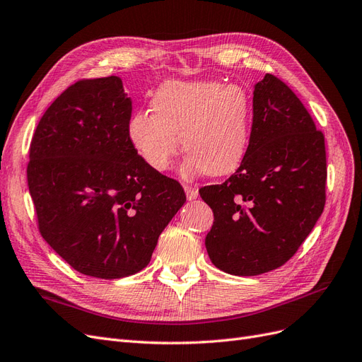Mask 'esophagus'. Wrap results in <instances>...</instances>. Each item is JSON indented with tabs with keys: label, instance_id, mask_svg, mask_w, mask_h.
<instances>
[{
	"label": "esophagus",
	"instance_id": "esophagus-1",
	"mask_svg": "<svg viewBox=\"0 0 362 362\" xmlns=\"http://www.w3.org/2000/svg\"><path fill=\"white\" fill-rule=\"evenodd\" d=\"M185 192H186V198H188V200H195L198 195V189L192 185H185Z\"/></svg>",
	"mask_w": 362,
	"mask_h": 362
}]
</instances>
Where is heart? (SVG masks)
<instances>
[{"instance_id":"heart-1","label":"heart","mask_w":362,"mask_h":362,"mask_svg":"<svg viewBox=\"0 0 362 362\" xmlns=\"http://www.w3.org/2000/svg\"><path fill=\"white\" fill-rule=\"evenodd\" d=\"M151 111L135 112L127 123L132 147L151 170L170 168L180 138L189 151L180 167L185 177L204 171L224 176L239 167L252 119L251 96L243 86L168 81L151 98Z\"/></svg>"}]
</instances>
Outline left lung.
I'll list each match as a JSON object with an SVG mask.
<instances>
[{"instance_id":"1","label":"left lung","mask_w":362,"mask_h":362,"mask_svg":"<svg viewBox=\"0 0 362 362\" xmlns=\"http://www.w3.org/2000/svg\"><path fill=\"white\" fill-rule=\"evenodd\" d=\"M325 136L281 79L254 86L250 144L223 185L200 189L214 211L206 250L218 269L252 276L283 266L325 207Z\"/></svg>"}]
</instances>
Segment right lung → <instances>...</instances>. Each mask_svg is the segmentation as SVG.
<instances>
[{"mask_svg":"<svg viewBox=\"0 0 362 362\" xmlns=\"http://www.w3.org/2000/svg\"><path fill=\"white\" fill-rule=\"evenodd\" d=\"M131 114L119 76L84 79L52 102L31 139L27 179L40 235L88 276L144 269L186 202L177 180L138 156Z\"/></svg>","mask_w":362,"mask_h":362,"instance_id":"obj_1","label":"right lung"}]
</instances>
